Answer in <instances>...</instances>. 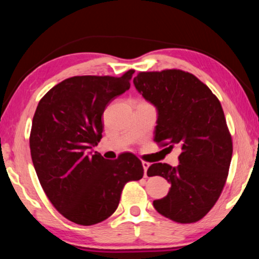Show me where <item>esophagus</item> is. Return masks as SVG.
<instances>
[{"instance_id":"obj_1","label":"esophagus","mask_w":259,"mask_h":259,"mask_svg":"<svg viewBox=\"0 0 259 259\" xmlns=\"http://www.w3.org/2000/svg\"><path fill=\"white\" fill-rule=\"evenodd\" d=\"M143 168H144V174H145V176H146V172H147V169H148V166H150V163H148V162H145V161H143Z\"/></svg>"}]
</instances>
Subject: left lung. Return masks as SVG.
<instances>
[{"instance_id": "obj_1", "label": "left lung", "mask_w": 259, "mask_h": 259, "mask_svg": "<svg viewBox=\"0 0 259 259\" xmlns=\"http://www.w3.org/2000/svg\"><path fill=\"white\" fill-rule=\"evenodd\" d=\"M134 84L157 111L155 142L182 151L177 166L148 168L147 176L171 184L153 205L174 222H198L217 202L229 175L233 145L222 105L204 83L181 69L140 72Z\"/></svg>"}]
</instances>
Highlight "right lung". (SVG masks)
Wrapping results in <instances>:
<instances>
[{
	"label": "right lung",
	"instance_id": "right-lung-1",
	"mask_svg": "<svg viewBox=\"0 0 259 259\" xmlns=\"http://www.w3.org/2000/svg\"><path fill=\"white\" fill-rule=\"evenodd\" d=\"M134 73L66 78L48 91L35 111L29 137L35 171L50 202L75 224L108 218L125 184L144 175L133 153L106 160L91 151L103 137L105 108L129 90Z\"/></svg>",
	"mask_w": 259,
	"mask_h": 259
}]
</instances>
